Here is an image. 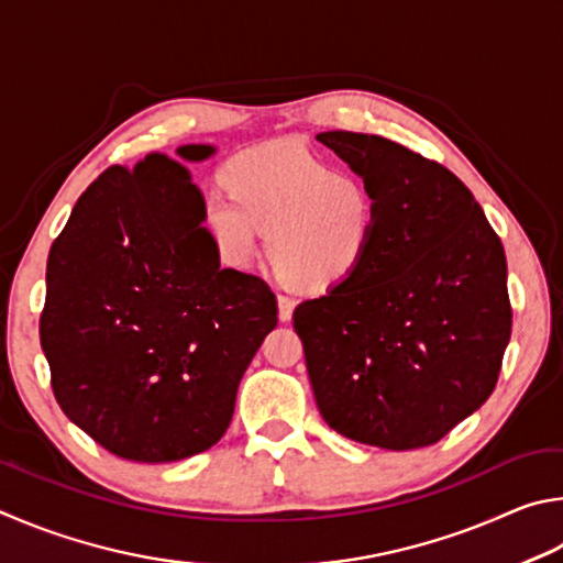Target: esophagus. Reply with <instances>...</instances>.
I'll list each match as a JSON object with an SVG mask.
<instances>
[{"label": "esophagus", "instance_id": "1", "mask_svg": "<svg viewBox=\"0 0 563 563\" xmlns=\"http://www.w3.org/2000/svg\"><path fill=\"white\" fill-rule=\"evenodd\" d=\"M276 307H279V319L289 321L294 313V307H297V301H294L291 297H276Z\"/></svg>", "mask_w": 563, "mask_h": 563}]
</instances>
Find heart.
<instances>
[{
  "label": "heart",
  "instance_id": "obj_1",
  "mask_svg": "<svg viewBox=\"0 0 563 563\" xmlns=\"http://www.w3.org/2000/svg\"><path fill=\"white\" fill-rule=\"evenodd\" d=\"M224 183L230 195H207L202 220L227 266H250L266 232V254L284 279L329 294L349 284L371 254L380 220L376 192L307 145L282 141L236 153Z\"/></svg>",
  "mask_w": 563,
  "mask_h": 563
}]
</instances>
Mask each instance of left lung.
I'll return each mask as SVG.
<instances>
[{
	"mask_svg": "<svg viewBox=\"0 0 563 563\" xmlns=\"http://www.w3.org/2000/svg\"><path fill=\"white\" fill-rule=\"evenodd\" d=\"M317 141L380 207L358 274L294 311L319 412L363 445H435L497 386L511 333L505 246L440 163L380 135Z\"/></svg>",
	"mask_w": 563,
	"mask_h": 563,
	"instance_id": "1",
	"label": "left lung"
}]
</instances>
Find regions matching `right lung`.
<instances>
[{"label":"right lung","mask_w":563,"mask_h":563,"mask_svg":"<svg viewBox=\"0 0 563 563\" xmlns=\"http://www.w3.org/2000/svg\"><path fill=\"white\" fill-rule=\"evenodd\" d=\"M212 153L177 147L190 163ZM202 212L190 170L151 153L98 175L48 252L38 336L56 402L123 460L210 450L276 327L272 289L222 269Z\"/></svg>","instance_id":"right-lung-1"}]
</instances>
